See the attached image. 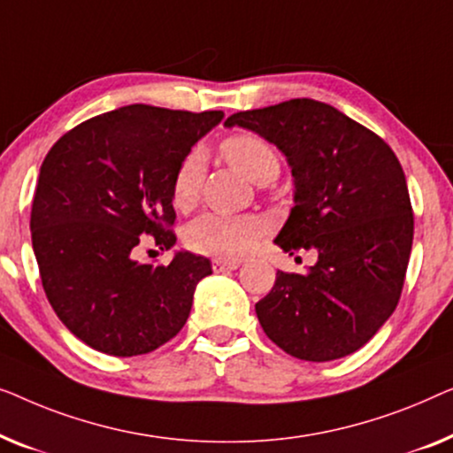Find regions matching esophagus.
<instances>
[{"instance_id": "34e87169", "label": "esophagus", "mask_w": 453, "mask_h": 453, "mask_svg": "<svg viewBox=\"0 0 453 453\" xmlns=\"http://www.w3.org/2000/svg\"><path fill=\"white\" fill-rule=\"evenodd\" d=\"M242 263L234 258H215L213 260V271L215 273H224V271H235Z\"/></svg>"}]
</instances>
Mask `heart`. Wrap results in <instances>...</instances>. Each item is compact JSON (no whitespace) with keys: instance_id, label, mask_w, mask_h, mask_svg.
<instances>
[{"instance_id":"1","label":"heart","mask_w":453,"mask_h":453,"mask_svg":"<svg viewBox=\"0 0 453 453\" xmlns=\"http://www.w3.org/2000/svg\"><path fill=\"white\" fill-rule=\"evenodd\" d=\"M221 157L235 172L254 184L275 180L281 168L277 151L269 142L252 133H238L221 143ZM205 160L193 150L182 157L172 178V203L180 211H188L199 201ZM265 219L258 215L203 213L184 229V244L193 252L219 258H238L252 250L265 232Z\"/></svg>"}]
</instances>
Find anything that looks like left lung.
Here are the masks:
<instances>
[{"label":"left lung","mask_w":453,"mask_h":453,"mask_svg":"<svg viewBox=\"0 0 453 453\" xmlns=\"http://www.w3.org/2000/svg\"><path fill=\"white\" fill-rule=\"evenodd\" d=\"M244 127L275 143L293 174V205L275 244L316 250L305 275L277 273L257 303L266 336L303 361L355 353L378 333L403 293L412 218L409 187L384 139L334 106L310 98L235 112Z\"/></svg>","instance_id":"1"}]
</instances>
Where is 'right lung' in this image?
<instances>
[{
    "instance_id": "add662e5",
    "label": "right lung",
    "mask_w": 453,
    "mask_h": 453,
    "mask_svg": "<svg viewBox=\"0 0 453 453\" xmlns=\"http://www.w3.org/2000/svg\"><path fill=\"white\" fill-rule=\"evenodd\" d=\"M221 119L131 104L73 127L44 157L30 213L35 257L55 314L88 347L145 355L187 324L211 263L176 252L154 266L133 250L176 244L172 178Z\"/></svg>"
}]
</instances>
